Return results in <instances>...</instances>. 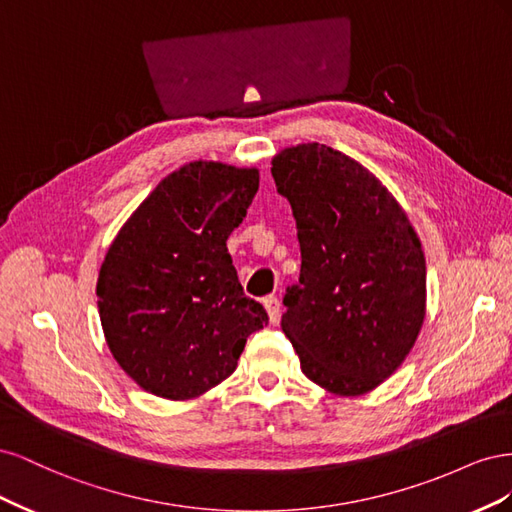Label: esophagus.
Instances as JSON below:
<instances>
[{
    "label": "esophagus",
    "instance_id": "1",
    "mask_svg": "<svg viewBox=\"0 0 512 512\" xmlns=\"http://www.w3.org/2000/svg\"><path fill=\"white\" fill-rule=\"evenodd\" d=\"M262 305H265V309H267L269 320L277 322V318H280V299L273 297V294H269V297L262 299Z\"/></svg>",
    "mask_w": 512,
    "mask_h": 512
}]
</instances>
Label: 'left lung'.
Segmentation results:
<instances>
[{"mask_svg":"<svg viewBox=\"0 0 512 512\" xmlns=\"http://www.w3.org/2000/svg\"><path fill=\"white\" fill-rule=\"evenodd\" d=\"M271 175L301 245L282 329L309 380L363 395L404 363L423 327L421 241L389 190L342 151L318 143L284 149Z\"/></svg>","mask_w":512,"mask_h":512,"instance_id":"left-lung-1","label":"left lung"}]
</instances>
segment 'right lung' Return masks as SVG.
<instances>
[{
	"label": "right lung",
	"instance_id": "1",
	"mask_svg": "<svg viewBox=\"0 0 512 512\" xmlns=\"http://www.w3.org/2000/svg\"><path fill=\"white\" fill-rule=\"evenodd\" d=\"M258 192V170L192 162L123 224L98 277L106 344L145 391L192 399L237 369L269 316L245 297L226 239Z\"/></svg>",
	"mask_w": 512,
	"mask_h": 512
}]
</instances>
